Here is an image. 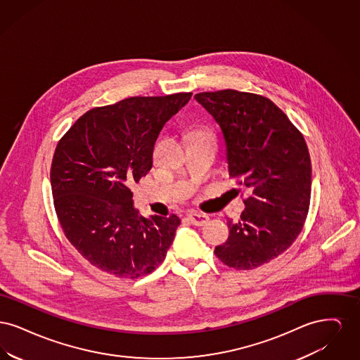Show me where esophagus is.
<instances>
[{"label":"esophagus","mask_w":360,"mask_h":360,"mask_svg":"<svg viewBox=\"0 0 360 360\" xmlns=\"http://www.w3.org/2000/svg\"><path fill=\"white\" fill-rule=\"evenodd\" d=\"M188 219L190 223L194 225H204L209 220L207 214L205 213H200V212H190L188 213Z\"/></svg>","instance_id":"obj_1"}]
</instances>
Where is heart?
<instances>
[{
	"instance_id": "b5f03b06",
	"label": "heart",
	"mask_w": 360,
	"mask_h": 360,
	"mask_svg": "<svg viewBox=\"0 0 360 360\" xmlns=\"http://www.w3.org/2000/svg\"><path fill=\"white\" fill-rule=\"evenodd\" d=\"M204 135H210V132H207L206 129H195V131L193 132L191 137L204 136Z\"/></svg>"
}]
</instances>
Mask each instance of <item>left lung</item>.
Here are the masks:
<instances>
[{"instance_id": "obj_1", "label": "left lung", "mask_w": 360, "mask_h": 360, "mask_svg": "<svg viewBox=\"0 0 360 360\" xmlns=\"http://www.w3.org/2000/svg\"><path fill=\"white\" fill-rule=\"evenodd\" d=\"M220 127L229 176L250 190L239 221L216 257L251 270L279 257L300 235L310 201L311 165L304 136L271 100L226 89L194 96Z\"/></svg>"}]
</instances>
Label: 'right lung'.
Listing matches in <instances>:
<instances>
[{"mask_svg": "<svg viewBox=\"0 0 360 360\" xmlns=\"http://www.w3.org/2000/svg\"><path fill=\"white\" fill-rule=\"evenodd\" d=\"M191 93L131 97L86 112L52 158L53 205L74 248L103 273L139 278L165 260L181 220L140 216L131 186L153 167L163 125Z\"/></svg>", "mask_w": 360, "mask_h": 360, "instance_id": "add662e5", "label": "right lung"}]
</instances>
